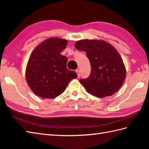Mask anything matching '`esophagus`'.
Wrapping results in <instances>:
<instances>
[{
	"instance_id": "esophagus-1",
	"label": "esophagus",
	"mask_w": 149,
	"mask_h": 149,
	"mask_svg": "<svg viewBox=\"0 0 149 149\" xmlns=\"http://www.w3.org/2000/svg\"><path fill=\"white\" fill-rule=\"evenodd\" d=\"M75 72H76L77 74V77H79L80 76V72H79V70H75Z\"/></svg>"
}]
</instances>
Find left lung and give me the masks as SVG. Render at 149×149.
I'll list each match as a JSON object with an SVG mask.
<instances>
[{
  "label": "left lung",
  "mask_w": 149,
  "mask_h": 149,
  "mask_svg": "<svg viewBox=\"0 0 149 149\" xmlns=\"http://www.w3.org/2000/svg\"><path fill=\"white\" fill-rule=\"evenodd\" d=\"M75 47L86 52L91 63L89 77L79 80L87 93L102 98L118 91L125 81L126 70L117 50L107 41L99 39L80 40Z\"/></svg>",
  "instance_id": "left-lung-1"
}]
</instances>
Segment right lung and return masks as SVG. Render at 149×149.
I'll use <instances>...</instances> for the list:
<instances>
[{"instance_id": "obj_1", "label": "right lung", "mask_w": 149, "mask_h": 149, "mask_svg": "<svg viewBox=\"0 0 149 149\" xmlns=\"http://www.w3.org/2000/svg\"><path fill=\"white\" fill-rule=\"evenodd\" d=\"M65 39L51 37L41 42L30 55L26 70L28 86L35 95L54 99L64 91L76 72L67 69V58L60 54L68 44Z\"/></svg>"}]
</instances>
